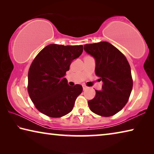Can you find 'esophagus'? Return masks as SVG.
I'll return each mask as SVG.
<instances>
[{"label": "esophagus", "mask_w": 154, "mask_h": 154, "mask_svg": "<svg viewBox=\"0 0 154 154\" xmlns=\"http://www.w3.org/2000/svg\"><path fill=\"white\" fill-rule=\"evenodd\" d=\"M82 86H83V90H86V89H87V87H86V86H85V85H82Z\"/></svg>", "instance_id": "obj_1"}]
</instances>
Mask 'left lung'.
<instances>
[{"mask_svg": "<svg viewBox=\"0 0 154 154\" xmlns=\"http://www.w3.org/2000/svg\"><path fill=\"white\" fill-rule=\"evenodd\" d=\"M84 50L95 60L96 75L103 82L102 90L88 101L93 113L110 117L126 105L132 89L131 69L127 59L116 47L106 41L86 44Z\"/></svg>", "mask_w": 154, "mask_h": 154, "instance_id": "1", "label": "left lung"}]
</instances>
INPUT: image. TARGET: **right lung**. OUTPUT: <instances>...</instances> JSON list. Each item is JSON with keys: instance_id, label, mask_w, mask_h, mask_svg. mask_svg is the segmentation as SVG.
<instances>
[{"instance_id": "1", "label": "right lung", "mask_w": 154, "mask_h": 154, "mask_svg": "<svg viewBox=\"0 0 154 154\" xmlns=\"http://www.w3.org/2000/svg\"><path fill=\"white\" fill-rule=\"evenodd\" d=\"M82 52L83 45L50 44L34 59L28 71V91L41 113L60 118L72 110L83 88L79 84L70 86L64 77L72 60Z\"/></svg>"}]
</instances>
